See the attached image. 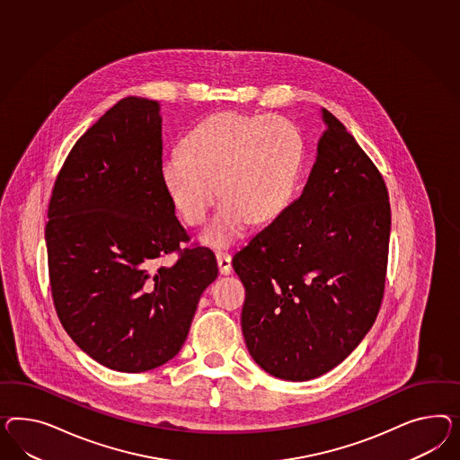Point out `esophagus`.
<instances>
[{
    "mask_svg": "<svg viewBox=\"0 0 460 460\" xmlns=\"http://www.w3.org/2000/svg\"><path fill=\"white\" fill-rule=\"evenodd\" d=\"M216 260H217V266L221 274H231L233 271V264H231V254L224 252V251H217L216 252Z\"/></svg>",
    "mask_w": 460,
    "mask_h": 460,
    "instance_id": "34e87169",
    "label": "esophagus"
}]
</instances>
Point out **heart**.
Segmentation results:
<instances>
[{"mask_svg":"<svg viewBox=\"0 0 460 460\" xmlns=\"http://www.w3.org/2000/svg\"><path fill=\"white\" fill-rule=\"evenodd\" d=\"M305 161L298 127L281 115L214 113L187 132L181 150L161 162L162 186L184 223H204L202 243L226 248L251 221L276 219L289 206Z\"/></svg>","mask_w":460,"mask_h":460,"instance_id":"b5f03b06","label":"heart"}]
</instances>
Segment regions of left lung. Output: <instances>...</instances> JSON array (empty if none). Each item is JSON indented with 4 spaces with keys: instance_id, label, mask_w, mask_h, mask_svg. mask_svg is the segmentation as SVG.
I'll return each instance as SVG.
<instances>
[{
    "instance_id": "8db88e82",
    "label": "left lung",
    "mask_w": 460,
    "mask_h": 460,
    "mask_svg": "<svg viewBox=\"0 0 460 460\" xmlns=\"http://www.w3.org/2000/svg\"><path fill=\"white\" fill-rule=\"evenodd\" d=\"M301 196L233 258L251 357L291 382L330 372L370 332L385 289L384 177L333 113Z\"/></svg>"
}]
</instances>
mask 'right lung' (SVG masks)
Listing matches in <instances>:
<instances>
[{"mask_svg":"<svg viewBox=\"0 0 460 460\" xmlns=\"http://www.w3.org/2000/svg\"><path fill=\"white\" fill-rule=\"evenodd\" d=\"M155 100L127 97L70 150L45 229L51 296L80 349L117 372L172 360L202 291L217 276L209 248L187 243L162 186ZM178 252L169 267L165 253Z\"/></svg>","mask_w":460,"mask_h":460,"instance_id":"obj_1","label":"right lung"}]
</instances>
